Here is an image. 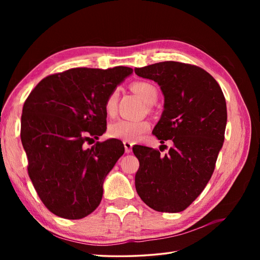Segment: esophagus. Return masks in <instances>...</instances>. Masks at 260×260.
<instances>
[{
	"mask_svg": "<svg viewBox=\"0 0 260 260\" xmlns=\"http://www.w3.org/2000/svg\"><path fill=\"white\" fill-rule=\"evenodd\" d=\"M123 145H124V151H125V153H131L133 143L129 142V141H124V142H123Z\"/></svg>",
	"mask_w": 260,
	"mask_h": 260,
	"instance_id": "esophagus-1",
	"label": "esophagus"
}]
</instances>
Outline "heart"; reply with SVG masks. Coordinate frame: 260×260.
<instances>
[{"instance_id": "obj_1", "label": "heart", "mask_w": 260, "mask_h": 260, "mask_svg": "<svg viewBox=\"0 0 260 260\" xmlns=\"http://www.w3.org/2000/svg\"><path fill=\"white\" fill-rule=\"evenodd\" d=\"M131 90L142 99L146 104H153L157 99V90L155 86L145 81H137L131 84ZM118 91L114 90L106 99L105 111L108 115H114L117 108ZM149 128V123L146 120H125L119 119L109 124L108 136L114 139L122 141H136L146 132Z\"/></svg>"}]
</instances>
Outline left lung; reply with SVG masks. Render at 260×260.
Segmentation results:
<instances>
[{
	"label": "left lung",
	"mask_w": 260,
	"mask_h": 260,
	"mask_svg": "<svg viewBox=\"0 0 260 260\" xmlns=\"http://www.w3.org/2000/svg\"><path fill=\"white\" fill-rule=\"evenodd\" d=\"M135 72L160 86L164 112L153 133L160 143L172 142L165 155L132 147L140 161L137 192L156 211L180 212L203 192L215 170L224 141L225 99L214 77L198 66L169 60Z\"/></svg>",
	"instance_id": "obj_1"
}]
</instances>
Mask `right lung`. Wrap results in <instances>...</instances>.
Returning a JSON list of instances; mask_svg holds the SVG:
<instances>
[{
	"label": "right lung",
	"mask_w": 260,
	"mask_h": 260,
	"mask_svg": "<svg viewBox=\"0 0 260 260\" xmlns=\"http://www.w3.org/2000/svg\"><path fill=\"white\" fill-rule=\"evenodd\" d=\"M132 72L73 68L45 77L27 98L20 138L28 175L54 215L81 219L100 205L104 180L124 147L115 139L83 144L106 131V99Z\"/></svg>",
	"instance_id": "1"
}]
</instances>
